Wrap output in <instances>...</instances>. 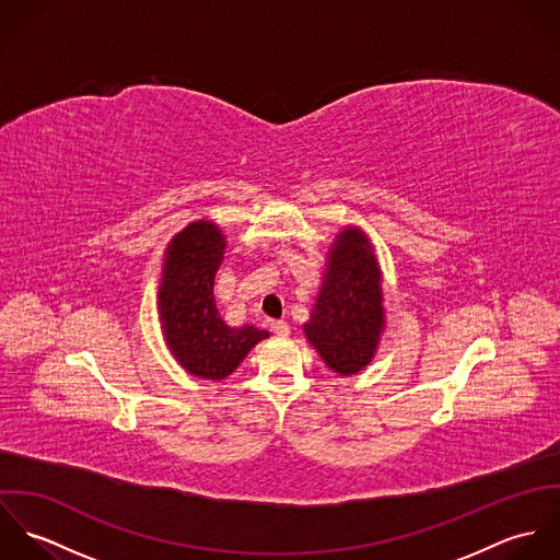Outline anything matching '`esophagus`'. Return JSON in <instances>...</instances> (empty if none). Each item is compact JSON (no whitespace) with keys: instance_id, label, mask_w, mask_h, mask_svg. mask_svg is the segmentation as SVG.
Wrapping results in <instances>:
<instances>
[{"instance_id":"1","label":"esophagus","mask_w":560,"mask_h":560,"mask_svg":"<svg viewBox=\"0 0 560 560\" xmlns=\"http://www.w3.org/2000/svg\"><path fill=\"white\" fill-rule=\"evenodd\" d=\"M271 329H273L276 336H282V338H287L291 334V325L287 320H273Z\"/></svg>"}]
</instances>
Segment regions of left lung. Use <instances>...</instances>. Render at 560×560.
<instances>
[{
    "instance_id": "1",
    "label": "left lung",
    "mask_w": 560,
    "mask_h": 560,
    "mask_svg": "<svg viewBox=\"0 0 560 560\" xmlns=\"http://www.w3.org/2000/svg\"><path fill=\"white\" fill-rule=\"evenodd\" d=\"M380 265L369 240L347 229L329 249V265L306 338L338 375L362 371L384 329Z\"/></svg>"
}]
</instances>
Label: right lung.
I'll use <instances>...</instances> for the list:
<instances>
[{
  "mask_svg": "<svg viewBox=\"0 0 560 560\" xmlns=\"http://www.w3.org/2000/svg\"><path fill=\"white\" fill-rule=\"evenodd\" d=\"M226 241L211 222H194L170 241L160 287L161 329L180 366L205 380L229 377L247 351L267 338L252 325L229 327L215 306L213 282Z\"/></svg>",
  "mask_w": 560,
  "mask_h": 560,
  "instance_id": "1",
  "label": "right lung"
}]
</instances>
